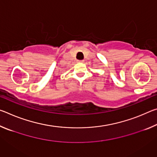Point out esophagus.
<instances>
[{
    "label": "esophagus",
    "instance_id": "1",
    "mask_svg": "<svg viewBox=\"0 0 157 157\" xmlns=\"http://www.w3.org/2000/svg\"><path fill=\"white\" fill-rule=\"evenodd\" d=\"M78 62H79V63H83L84 62V60H78Z\"/></svg>",
    "mask_w": 157,
    "mask_h": 157
}]
</instances>
